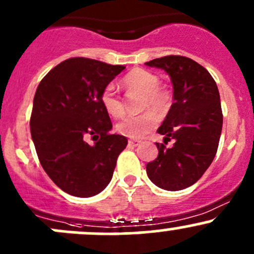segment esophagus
<instances>
[{
  "label": "esophagus",
  "instance_id": "obj_1",
  "mask_svg": "<svg viewBox=\"0 0 254 254\" xmlns=\"http://www.w3.org/2000/svg\"><path fill=\"white\" fill-rule=\"evenodd\" d=\"M129 146H131V147H136V146H139L140 143H141V141H140V140H129Z\"/></svg>",
  "mask_w": 254,
  "mask_h": 254
}]
</instances>
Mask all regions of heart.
Here are the masks:
<instances>
[{
    "instance_id": "1",
    "label": "heart",
    "mask_w": 254,
    "mask_h": 254,
    "mask_svg": "<svg viewBox=\"0 0 254 254\" xmlns=\"http://www.w3.org/2000/svg\"><path fill=\"white\" fill-rule=\"evenodd\" d=\"M125 86L145 94L143 107L155 112H162L170 103L168 93L161 87V79L156 73L145 68H134L124 77ZM103 108L112 117H120L124 113V106L120 96L113 84H107L101 93ZM157 124V117L152 112L137 117H125L117 124V131L131 139H140L151 131Z\"/></svg>"
}]
</instances>
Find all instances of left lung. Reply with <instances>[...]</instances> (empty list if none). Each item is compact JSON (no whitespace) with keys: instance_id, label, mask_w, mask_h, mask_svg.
<instances>
[{"instance_id":"left-lung-1","label":"left lung","mask_w":254,"mask_h":254,"mask_svg":"<svg viewBox=\"0 0 254 254\" xmlns=\"http://www.w3.org/2000/svg\"><path fill=\"white\" fill-rule=\"evenodd\" d=\"M146 65L165 70L173 84V103L157 132L175 140L172 148L156 143L158 156L146 166L153 184L182 190L201 178L216 155L222 111L216 82L206 68L186 56L170 55Z\"/></svg>"}]
</instances>
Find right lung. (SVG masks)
<instances>
[{
	"label": "right lung",
	"mask_w": 254,
	"mask_h": 254,
	"mask_svg": "<svg viewBox=\"0 0 254 254\" xmlns=\"http://www.w3.org/2000/svg\"><path fill=\"white\" fill-rule=\"evenodd\" d=\"M125 66L71 58L40 81L33 101L30 134L51 181L70 195L89 198L111 182L127 139L111 134L101 93ZM95 141L89 145L85 139Z\"/></svg>",
	"instance_id": "right-lung-1"
}]
</instances>
